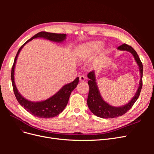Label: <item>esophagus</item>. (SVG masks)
<instances>
[{
  "instance_id": "obj_1",
  "label": "esophagus",
  "mask_w": 154,
  "mask_h": 154,
  "mask_svg": "<svg viewBox=\"0 0 154 154\" xmlns=\"http://www.w3.org/2000/svg\"><path fill=\"white\" fill-rule=\"evenodd\" d=\"M79 78H80V82H84V81L85 80V79H86V78L85 77V76H83V75L80 76V77H79Z\"/></svg>"
}]
</instances>
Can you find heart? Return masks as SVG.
Segmentation results:
<instances>
[{
    "instance_id": "obj_1",
    "label": "heart",
    "mask_w": 154,
    "mask_h": 154,
    "mask_svg": "<svg viewBox=\"0 0 154 154\" xmlns=\"http://www.w3.org/2000/svg\"><path fill=\"white\" fill-rule=\"evenodd\" d=\"M103 45V42L93 41L87 42L83 45L80 49V54L82 57H86L91 54L96 53Z\"/></svg>"
}]
</instances>
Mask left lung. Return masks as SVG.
<instances>
[{"mask_svg": "<svg viewBox=\"0 0 154 154\" xmlns=\"http://www.w3.org/2000/svg\"><path fill=\"white\" fill-rule=\"evenodd\" d=\"M118 50L126 51L131 53L136 60L139 67V73H140V80L139 82V86L135 95L132 97V100L128 103L123 106H114L110 105L103 100L101 97L97 85L95 71H92L87 74L88 78V84L89 86V92H88L87 98V105L92 112L97 117L101 118H114L119 117L125 114L128 110L132 108L135 102L138 99L142 88V78H143V65L136 51L131 46L126 44H123L118 48Z\"/></svg>", "mask_w": 154, "mask_h": 154, "instance_id": "obj_1", "label": "left lung"}]
</instances>
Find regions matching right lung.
I'll list each match as a JSON object with an SVG mask.
<instances>
[{
	"instance_id": "obj_1",
	"label": "right lung",
	"mask_w": 154,
	"mask_h": 154,
	"mask_svg": "<svg viewBox=\"0 0 154 154\" xmlns=\"http://www.w3.org/2000/svg\"><path fill=\"white\" fill-rule=\"evenodd\" d=\"M66 34H58L48 32L45 31H41L34 35L30 39L23 44L20 49H18L11 69V82L13 88V91L18 103L24 108L28 112L36 117L41 118H53L60 114L66 108L68 103L70 95L71 92L75 88L79 82V78L77 77L72 82L67 83L63 85L60 89L45 100L40 101H31L23 97L17 89L15 82V68L16 66L17 60L20 51L24 48V46L31 41L32 39L36 38H42L54 42L61 43L66 39Z\"/></svg>"
}]
</instances>
